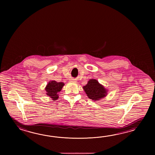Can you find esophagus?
I'll return each mask as SVG.
<instances>
[{"label":"esophagus","mask_w":155,"mask_h":155,"mask_svg":"<svg viewBox=\"0 0 155 155\" xmlns=\"http://www.w3.org/2000/svg\"><path fill=\"white\" fill-rule=\"evenodd\" d=\"M71 81H74V82H75V79H72V80H71Z\"/></svg>","instance_id":"34e87169"}]
</instances>
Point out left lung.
<instances>
[{
  "instance_id": "obj_1",
  "label": "left lung",
  "mask_w": 155,
  "mask_h": 155,
  "mask_svg": "<svg viewBox=\"0 0 155 155\" xmlns=\"http://www.w3.org/2000/svg\"><path fill=\"white\" fill-rule=\"evenodd\" d=\"M83 89L89 99L93 101H99L107 95L108 90L99 83L96 79H90L87 84L83 86Z\"/></svg>"
}]
</instances>
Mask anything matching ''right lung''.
<instances>
[{
	"mask_svg": "<svg viewBox=\"0 0 155 155\" xmlns=\"http://www.w3.org/2000/svg\"><path fill=\"white\" fill-rule=\"evenodd\" d=\"M64 84L62 82H58L56 81H50L45 88L46 95L49 96L50 98L55 101L59 98V92L63 89Z\"/></svg>",
	"mask_w": 155,
	"mask_h": 155,
	"instance_id": "obj_1",
	"label": "right lung"
}]
</instances>
